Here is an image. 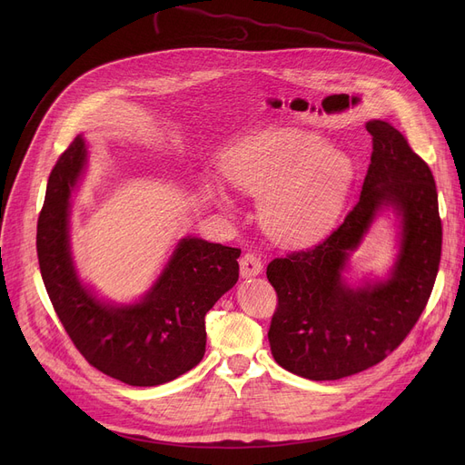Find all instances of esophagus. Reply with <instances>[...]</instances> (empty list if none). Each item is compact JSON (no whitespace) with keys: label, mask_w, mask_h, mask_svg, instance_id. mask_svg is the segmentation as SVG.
<instances>
[{"label":"esophagus","mask_w":465,"mask_h":465,"mask_svg":"<svg viewBox=\"0 0 465 465\" xmlns=\"http://www.w3.org/2000/svg\"><path fill=\"white\" fill-rule=\"evenodd\" d=\"M239 265H241V275H242V277H252V275L262 273V260H260V256L254 254V252L242 254Z\"/></svg>","instance_id":"esophagus-1"}]
</instances>
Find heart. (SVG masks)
Segmentation results:
<instances>
[{
    "label": "heart",
    "instance_id": "b5f03b06",
    "mask_svg": "<svg viewBox=\"0 0 465 465\" xmlns=\"http://www.w3.org/2000/svg\"><path fill=\"white\" fill-rule=\"evenodd\" d=\"M228 181L262 195L265 232L282 242H305L324 233L345 202L351 163L311 132L277 128L239 144L224 162Z\"/></svg>",
    "mask_w": 465,
    "mask_h": 465
}]
</instances>
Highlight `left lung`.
Segmentation results:
<instances>
[{
	"label": "left lung",
	"instance_id": "obj_1",
	"mask_svg": "<svg viewBox=\"0 0 465 465\" xmlns=\"http://www.w3.org/2000/svg\"><path fill=\"white\" fill-rule=\"evenodd\" d=\"M365 128L373 153L358 203L319 245L275 258L265 272L277 292L267 331L273 358L311 381L360 373L394 352L426 309L441 262L431 169L390 122L370 120ZM382 204L402 216L395 272L388 282L351 289L340 273Z\"/></svg>",
	"mask_w": 465,
	"mask_h": 465
}]
</instances>
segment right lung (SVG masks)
<instances>
[{"mask_svg":"<svg viewBox=\"0 0 465 465\" xmlns=\"http://www.w3.org/2000/svg\"><path fill=\"white\" fill-rule=\"evenodd\" d=\"M84 163V141L77 137L48 177L37 220L46 294L73 345L95 370L130 386L169 382L202 361L205 314L237 282L241 249L186 237L139 303H102L81 284L69 254V202Z\"/></svg>","mask_w":465,"mask_h":465,"instance_id":"obj_1","label":"right lung"}]
</instances>
